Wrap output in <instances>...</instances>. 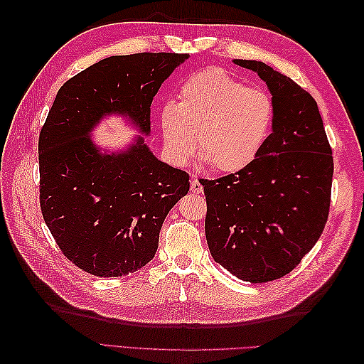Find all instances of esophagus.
I'll list each match as a JSON object with an SVG mask.
<instances>
[{"instance_id": "obj_1", "label": "esophagus", "mask_w": 364, "mask_h": 364, "mask_svg": "<svg viewBox=\"0 0 364 364\" xmlns=\"http://www.w3.org/2000/svg\"><path fill=\"white\" fill-rule=\"evenodd\" d=\"M191 191L193 193H202L203 191V185L200 182V179L197 176H193L191 179Z\"/></svg>"}]
</instances>
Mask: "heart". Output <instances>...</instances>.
Segmentation results:
<instances>
[{"label":"heart","mask_w":364,"mask_h":364,"mask_svg":"<svg viewBox=\"0 0 364 364\" xmlns=\"http://www.w3.org/2000/svg\"><path fill=\"white\" fill-rule=\"evenodd\" d=\"M274 121L272 97L247 87L222 68L196 73L181 83L176 102L159 114L165 151L178 164L196 151L215 173H237L257 159Z\"/></svg>","instance_id":"b5f03b06"}]
</instances>
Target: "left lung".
<instances>
[{
    "mask_svg": "<svg viewBox=\"0 0 364 364\" xmlns=\"http://www.w3.org/2000/svg\"><path fill=\"white\" fill-rule=\"evenodd\" d=\"M234 63L266 82L274 121L246 168L200 181L208 208L205 234L215 262L259 284L290 273L321 238L334 162L317 103L304 87L264 62Z\"/></svg>",
    "mask_w": 364,
    "mask_h": 364,
    "instance_id": "1",
    "label": "left lung"
}]
</instances>
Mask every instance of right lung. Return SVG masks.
<instances>
[{
    "instance_id": "1",
    "label": "right lung",
    "mask_w": 364,
    "mask_h": 364,
    "mask_svg": "<svg viewBox=\"0 0 364 364\" xmlns=\"http://www.w3.org/2000/svg\"><path fill=\"white\" fill-rule=\"evenodd\" d=\"M190 56H111L65 82L39 134V202L58 246L74 266L123 277L155 257L165 217L190 190V176L159 161L144 138L102 153L90 136L106 115L150 134V106L164 80Z\"/></svg>"
}]
</instances>
